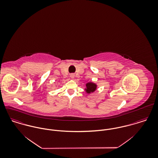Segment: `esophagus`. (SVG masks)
<instances>
[{
    "mask_svg": "<svg viewBox=\"0 0 158 158\" xmlns=\"http://www.w3.org/2000/svg\"><path fill=\"white\" fill-rule=\"evenodd\" d=\"M70 77H71V78H74V75H73V74H72V75H70Z\"/></svg>",
    "mask_w": 158,
    "mask_h": 158,
    "instance_id": "34e87169",
    "label": "esophagus"
}]
</instances>
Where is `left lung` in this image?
<instances>
[{
	"label": "left lung",
	"instance_id": "left-lung-1",
	"mask_svg": "<svg viewBox=\"0 0 158 158\" xmlns=\"http://www.w3.org/2000/svg\"><path fill=\"white\" fill-rule=\"evenodd\" d=\"M86 86V88L85 89V90L88 94H90L91 92H94L96 90V88H97V85L95 83L92 82L88 83Z\"/></svg>",
	"mask_w": 158,
	"mask_h": 158
}]
</instances>
